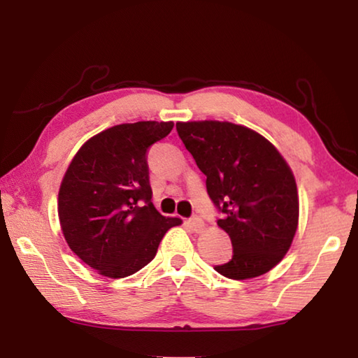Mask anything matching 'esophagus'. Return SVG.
<instances>
[{"instance_id":"obj_1","label":"esophagus","mask_w":358,"mask_h":358,"mask_svg":"<svg viewBox=\"0 0 358 358\" xmlns=\"http://www.w3.org/2000/svg\"><path fill=\"white\" fill-rule=\"evenodd\" d=\"M189 227H191L196 234H201V232H203V229H205V222H203L202 217L192 216L191 220H189Z\"/></svg>"}]
</instances>
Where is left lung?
Listing matches in <instances>:
<instances>
[{
    "label": "left lung",
    "instance_id": "obj_1",
    "mask_svg": "<svg viewBox=\"0 0 358 358\" xmlns=\"http://www.w3.org/2000/svg\"><path fill=\"white\" fill-rule=\"evenodd\" d=\"M177 132L207 177V192L221 213L234 254L215 270L230 280L270 271L286 256L299 226L292 171L256 131L229 121L177 123Z\"/></svg>",
    "mask_w": 358,
    "mask_h": 358
}]
</instances>
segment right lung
<instances>
[{
    "label": "right lung",
    "mask_w": 358,
    "mask_h": 358,
    "mask_svg": "<svg viewBox=\"0 0 358 358\" xmlns=\"http://www.w3.org/2000/svg\"><path fill=\"white\" fill-rule=\"evenodd\" d=\"M172 121L117 124L77 151L58 192L66 241L85 264L108 278L134 275L155 259L180 217L151 202L147 151L172 131Z\"/></svg>",
    "instance_id": "obj_1"
}]
</instances>
